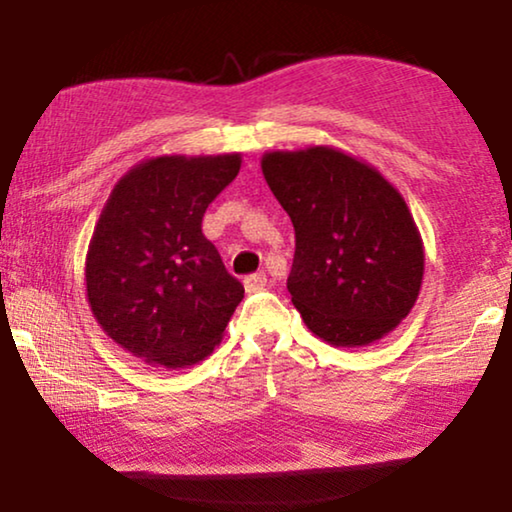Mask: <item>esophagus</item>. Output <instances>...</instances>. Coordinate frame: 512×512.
I'll return each mask as SVG.
<instances>
[{"label":"esophagus","mask_w":512,"mask_h":512,"mask_svg":"<svg viewBox=\"0 0 512 512\" xmlns=\"http://www.w3.org/2000/svg\"><path fill=\"white\" fill-rule=\"evenodd\" d=\"M265 286H268V277H265L263 272H256V275L244 277V289H247L249 293L251 291H261V289H265Z\"/></svg>","instance_id":"34e87169"}]
</instances>
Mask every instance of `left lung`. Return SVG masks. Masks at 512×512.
Returning <instances> with one entry per match:
<instances>
[{
    "label": "left lung",
    "mask_w": 512,
    "mask_h": 512,
    "mask_svg": "<svg viewBox=\"0 0 512 512\" xmlns=\"http://www.w3.org/2000/svg\"><path fill=\"white\" fill-rule=\"evenodd\" d=\"M261 170L296 230L286 289L305 326L333 347L394 331L424 277L422 235L398 188L333 146L268 151Z\"/></svg>",
    "instance_id": "obj_1"
}]
</instances>
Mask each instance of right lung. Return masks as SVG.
I'll return each mask as SVG.
<instances>
[{
	"label": "right lung",
	"instance_id": "1",
	"mask_svg": "<svg viewBox=\"0 0 512 512\" xmlns=\"http://www.w3.org/2000/svg\"><path fill=\"white\" fill-rule=\"evenodd\" d=\"M242 153L158 156L116 181L86 256V293L102 331L149 366L186 368L214 352L244 286L202 235L209 202Z\"/></svg>",
	"mask_w": 512,
	"mask_h": 512
}]
</instances>
